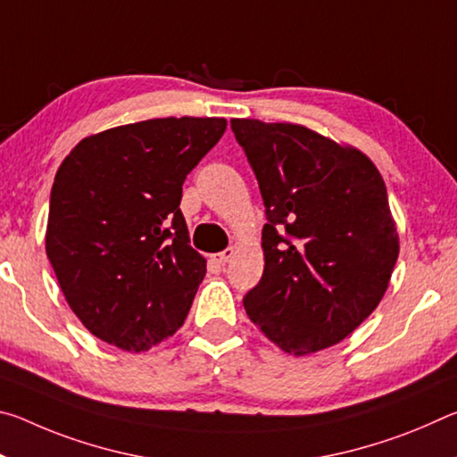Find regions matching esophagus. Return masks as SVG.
Wrapping results in <instances>:
<instances>
[{"instance_id":"1","label":"esophagus","mask_w":457,"mask_h":457,"mask_svg":"<svg viewBox=\"0 0 457 457\" xmlns=\"http://www.w3.org/2000/svg\"><path fill=\"white\" fill-rule=\"evenodd\" d=\"M234 247H228V250H223V252H220V253H213V256L210 258V262H212V264H215V266H226L228 264V262L231 260V258H234Z\"/></svg>"}]
</instances>
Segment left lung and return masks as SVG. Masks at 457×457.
I'll return each instance as SVG.
<instances>
[{
	"mask_svg": "<svg viewBox=\"0 0 457 457\" xmlns=\"http://www.w3.org/2000/svg\"><path fill=\"white\" fill-rule=\"evenodd\" d=\"M231 130L268 218L264 274L245 294V312L286 353L328 349L375 311L395 268L399 234L383 177L365 153L303 125L231 119Z\"/></svg>",
	"mask_w": 457,
	"mask_h": 457,
	"instance_id": "obj_1",
	"label": "left lung"
}]
</instances>
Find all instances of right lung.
<instances>
[{
    "label": "right lung",
    "mask_w": 457,
    "mask_h": 457,
    "mask_svg": "<svg viewBox=\"0 0 457 457\" xmlns=\"http://www.w3.org/2000/svg\"><path fill=\"white\" fill-rule=\"evenodd\" d=\"M218 117H167L90 135L62 161L46 253L92 335L149 351L187 316L205 276L179 210L183 181L226 133Z\"/></svg>",
    "instance_id": "add662e5"
}]
</instances>
